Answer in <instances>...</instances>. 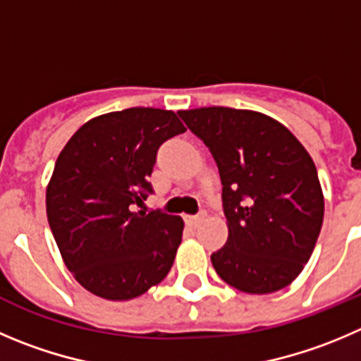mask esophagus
Segmentation results:
<instances>
[{
  "mask_svg": "<svg viewBox=\"0 0 361 361\" xmlns=\"http://www.w3.org/2000/svg\"><path fill=\"white\" fill-rule=\"evenodd\" d=\"M204 218H205V212H200V214L197 216H186V223L191 226H198L202 221H204Z\"/></svg>",
  "mask_w": 361,
  "mask_h": 361,
  "instance_id": "esophagus-1",
  "label": "esophagus"
}]
</instances>
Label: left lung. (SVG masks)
Returning a JSON list of instances; mask_svg holds the SVG:
<instances>
[{"label":"left lung","instance_id":"left-lung-1","mask_svg":"<svg viewBox=\"0 0 361 361\" xmlns=\"http://www.w3.org/2000/svg\"><path fill=\"white\" fill-rule=\"evenodd\" d=\"M178 115L209 147L221 178L228 239L211 255L216 273L248 294L293 283L324 218L310 154L286 126L259 111L211 106Z\"/></svg>","mask_w":361,"mask_h":361}]
</instances>
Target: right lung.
Wrapping results in <instances>:
<instances>
[{
    "label": "right lung",
    "mask_w": 361,
    "mask_h": 361,
    "mask_svg": "<svg viewBox=\"0 0 361 361\" xmlns=\"http://www.w3.org/2000/svg\"><path fill=\"white\" fill-rule=\"evenodd\" d=\"M186 131L173 111L129 108L88 120L58 156L46 211L67 269L92 294L126 301L168 274L180 216L143 207L159 147Z\"/></svg>",
    "instance_id": "add662e5"
}]
</instances>
